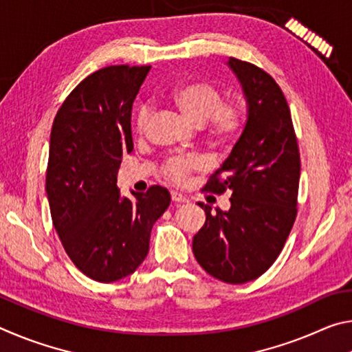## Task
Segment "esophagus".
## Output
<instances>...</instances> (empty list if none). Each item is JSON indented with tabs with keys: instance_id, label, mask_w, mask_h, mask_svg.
Segmentation results:
<instances>
[{
	"instance_id": "34e87169",
	"label": "esophagus",
	"mask_w": 352,
	"mask_h": 352,
	"mask_svg": "<svg viewBox=\"0 0 352 352\" xmlns=\"http://www.w3.org/2000/svg\"><path fill=\"white\" fill-rule=\"evenodd\" d=\"M170 199H172V201H175V204H186V201H188V199L184 197L183 194L175 192V190H172V192H170Z\"/></svg>"
}]
</instances>
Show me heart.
Wrapping results in <instances>:
<instances>
[{
    "mask_svg": "<svg viewBox=\"0 0 352 352\" xmlns=\"http://www.w3.org/2000/svg\"><path fill=\"white\" fill-rule=\"evenodd\" d=\"M169 99L195 126H201L211 144L230 146L242 132L245 113L236 100H223V93L217 85L205 79L178 82L169 90ZM151 111L147 105H140L135 113V132H146ZM200 168L194 157H170L162 166V175L172 183L184 182L190 172Z\"/></svg>",
    "mask_w": 352,
    "mask_h": 352,
    "instance_id": "heart-1",
    "label": "heart"
}]
</instances>
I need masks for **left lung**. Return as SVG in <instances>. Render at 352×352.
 <instances>
[{
    "instance_id": "1",
    "label": "left lung",
    "mask_w": 352,
    "mask_h": 352,
    "mask_svg": "<svg viewBox=\"0 0 352 352\" xmlns=\"http://www.w3.org/2000/svg\"><path fill=\"white\" fill-rule=\"evenodd\" d=\"M248 102V119L230 157L201 192L231 190V208L199 204L206 222L192 252L206 273L243 284L270 269L295 223L300 186V148L289 104L275 79L259 67L230 57Z\"/></svg>"
}]
</instances>
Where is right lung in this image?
I'll return each instance as SVG.
<instances>
[{
  "mask_svg": "<svg viewBox=\"0 0 352 352\" xmlns=\"http://www.w3.org/2000/svg\"><path fill=\"white\" fill-rule=\"evenodd\" d=\"M151 67L111 65L85 77L52 122L46 194L52 225L83 275L113 283L148 253L152 226L170 205L166 188L122 197L118 169L133 151L132 104Z\"/></svg>",
  "mask_w": 352,
  "mask_h": 352,
  "instance_id": "obj_1",
  "label": "right lung"
}]
</instances>
